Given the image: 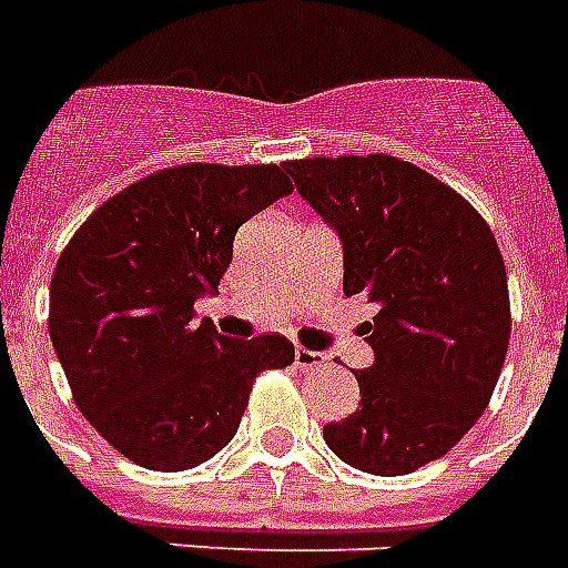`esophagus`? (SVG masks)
I'll return each mask as SVG.
<instances>
[{
	"mask_svg": "<svg viewBox=\"0 0 568 568\" xmlns=\"http://www.w3.org/2000/svg\"><path fill=\"white\" fill-rule=\"evenodd\" d=\"M294 365L303 368V372H315V368H324L327 365V356L321 351H310V347H297L294 351Z\"/></svg>",
	"mask_w": 568,
	"mask_h": 568,
	"instance_id": "obj_1",
	"label": "esophagus"
}]
</instances>
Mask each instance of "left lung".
Here are the masks:
<instances>
[{"instance_id":"obj_1","label":"left lung","mask_w":568,"mask_h":568,"mask_svg":"<svg viewBox=\"0 0 568 568\" xmlns=\"http://www.w3.org/2000/svg\"><path fill=\"white\" fill-rule=\"evenodd\" d=\"M297 194L333 226L345 294L377 303L363 324L374 363L359 406L324 424L342 463L409 475L457 445L493 397L510 342L501 250L471 205L395 155L285 162Z\"/></svg>"}]
</instances>
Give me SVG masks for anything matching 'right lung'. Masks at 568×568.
<instances>
[{
  "label": "right lung",
  "mask_w": 568,
  "mask_h": 568,
  "mask_svg": "<svg viewBox=\"0 0 568 568\" xmlns=\"http://www.w3.org/2000/svg\"><path fill=\"white\" fill-rule=\"evenodd\" d=\"M285 194L283 164H180L102 203L58 258V363L84 418L138 466L185 471L212 459L239 430L256 374L294 363L285 336L226 338L194 318L241 223Z\"/></svg>",
  "instance_id": "right-lung-1"
}]
</instances>
